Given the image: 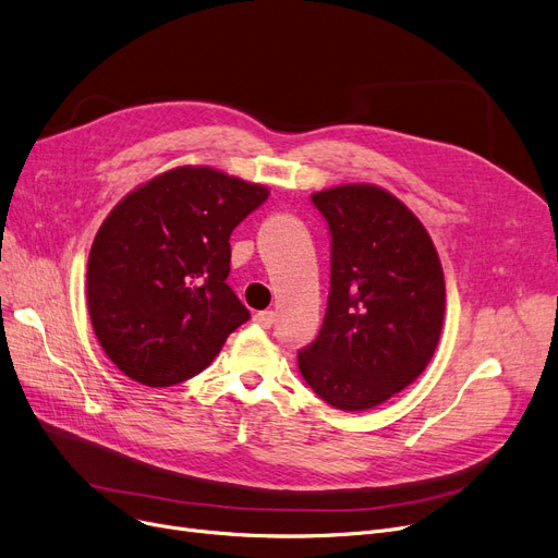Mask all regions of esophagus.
<instances>
[{"label": "esophagus", "mask_w": 558, "mask_h": 558, "mask_svg": "<svg viewBox=\"0 0 558 558\" xmlns=\"http://www.w3.org/2000/svg\"><path fill=\"white\" fill-rule=\"evenodd\" d=\"M253 320H255V324H257V326H262V328H271V326L276 324V312H271V310H264V312H255Z\"/></svg>", "instance_id": "esophagus-1"}]
</instances>
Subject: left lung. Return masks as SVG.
Segmentation results:
<instances>
[{
  "label": "left lung",
  "mask_w": 558,
  "mask_h": 558,
  "mask_svg": "<svg viewBox=\"0 0 558 558\" xmlns=\"http://www.w3.org/2000/svg\"><path fill=\"white\" fill-rule=\"evenodd\" d=\"M312 203L332 238L330 294L299 368L318 398L364 412L429 364L446 314L441 259L416 215L383 187L341 185Z\"/></svg>",
  "instance_id": "obj_1"
}]
</instances>
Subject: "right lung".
Masks as SVG:
<instances>
[{
    "label": "right lung",
    "instance_id": "right-lung-1",
    "mask_svg": "<svg viewBox=\"0 0 558 558\" xmlns=\"http://www.w3.org/2000/svg\"><path fill=\"white\" fill-rule=\"evenodd\" d=\"M269 190L175 167L114 205L87 257V310L110 362L146 387L198 375L251 318L226 278L230 232Z\"/></svg>",
    "mask_w": 558,
    "mask_h": 558
}]
</instances>
